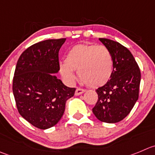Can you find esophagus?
Returning a JSON list of instances; mask_svg holds the SVG:
<instances>
[{"mask_svg":"<svg viewBox=\"0 0 155 155\" xmlns=\"http://www.w3.org/2000/svg\"><path fill=\"white\" fill-rule=\"evenodd\" d=\"M84 92H85V90L81 89V88H77L76 91H75V95L76 96L81 95V94H83Z\"/></svg>","mask_w":155,"mask_h":155,"instance_id":"esophagus-1","label":"esophagus"}]
</instances>
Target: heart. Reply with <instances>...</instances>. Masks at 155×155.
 Instances as JSON below:
<instances>
[{"label": "heart", "instance_id": "b5f03b06", "mask_svg": "<svg viewBox=\"0 0 155 155\" xmlns=\"http://www.w3.org/2000/svg\"><path fill=\"white\" fill-rule=\"evenodd\" d=\"M79 78L91 87H98L108 82L113 70V60L110 50L104 45L78 44L68 51L65 61L59 64L61 76L68 82Z\"/></svg>", "mask_w": 155, "mask_h": 155}]
</instances>
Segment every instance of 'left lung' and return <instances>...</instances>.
Wrapping results in <instances>:
<instances>
[{
	"label": "left lung",
	"mask_w": 155,
	"mask_h": 155,
	"mask_svg": "<svg viewBox=\"0 0 155 155\" xmlns=\"http://www.w3.org/2000/svg\"><path fill=\"white\" fill-rule=\"evenodd\" d=\"M99 39L111 52L113 70L108 82L96 90L98 101L92 110L101 122L116 123L128 116L138 101L141 72L127 48L111 39Z\"/></svg>",
	"instance_id": "obj_1"
}]
</instances>
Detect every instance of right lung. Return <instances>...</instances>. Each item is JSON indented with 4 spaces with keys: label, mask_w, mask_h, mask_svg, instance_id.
I'll list each match as a JSON object with an SVG mask.
<instances>
[{
    "label": "right lung",
    "mask_w": 155,
    "mask_h": 155,
    "mask_svg": "<svg viewBox=\"0 0 155 155\" xmlns=\"http://www.w3.org/2000/svg\"><path fill=\"white\" fill-rule=\"evenodd\" d=\"M66 39H47L26 48L17 61L13 93L19 113L40 129L56 125L65 103L74 94L55 74L59 71L58 51Z\"/></svg>",
    "instance_id": "obj_1"
}]
</instances>
